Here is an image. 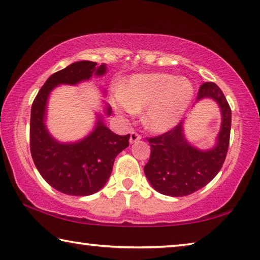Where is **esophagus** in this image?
Wrapping results in <instances>:
<instances>
[{
    "mask_svg": "<svg viewBox=\"0 0 260 260\" xmlns=\"http://www.w3.org/2000/svg\"><path fill=\"white\" fill-rule=\"evenodd\" d=\"M140 140H141V135L136 133V132H132L131 138H129V142L131 143H136V142H139Z\"/></svg>",
    "mask_w": 260,
    "mask_h": 260,
    "instance_id": "obj_1",
    "label": "esophagus"
}]
</instances>
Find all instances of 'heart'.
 <instances>
[{
    "instance_id": "obj_1",
    "label": "heart",
    "mask_w": 260,
    "mask_h": 260,
    "mask_svg": "<svg viewBox=\"0 0 260 260\" xmlns=\"http://www.w3.org/2000/svg\"><path fill=\"white\" fill-rule=\"evenodd\" d=\"M193 85L187 78L167 73L132 76L114 91L112 104L118 113L144 110L143 124L149 131L164 133L181 121L193 99Z\"/></svg>"
}]
</instances>
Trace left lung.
<instances>
[{
  "label": "left lung",
  "mask_w": 260,
  "mask_h": 260,
  "mask_svg": "<svg viewBox=\"0 0 260 260\" xmlns=\"http://www.w3.org/2000/svg\"><path fill=\"white\" fill-rule=\"evenodd\" d=\"M212 99L221 110V128L217 143L209 150H200L188 142L183 121L166 133L148 139L150 158L144 166V174L158 192L182 197L206 186L221 170L230 147L232 111L225 95L213 82L200 87L197 101Z\"/></svg>",
  "instance_id": "1"
}]
</instances>
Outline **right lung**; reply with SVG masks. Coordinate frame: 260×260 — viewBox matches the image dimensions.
Returning <instances> with one entry per match:
<instances>
[{
  "mask_svg": "<svg viewBox=\"0 0 260 260\" xmlns=\"http://www.w3.org/2000/svg\"><path fill=\"white\" fill-rule=\"evenodd\" d=\"M107 65L80 60L48 78L34 99L30 111V155L39 173L52 188L71 196H88L98 192L107 183L117 155L129 146V134L117 135L98 114L95 128L78 142L60 143L49 134L46 126L48 96L59 85H77L89 80L93 74L101 77ZM111 116V108L104 110Z\"/></svg>",
  "mask_w": 260,
  "mask_h": 260,
  "instance_id": "add662e5",
  "label": "right lung"
}]
</instances>
